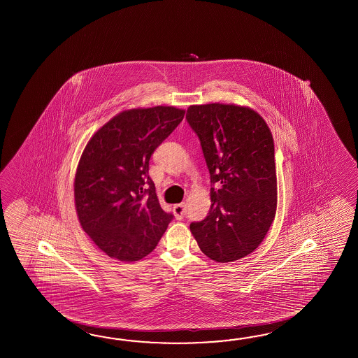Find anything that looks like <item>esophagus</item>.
I'll return each mask as SVG.
<instances>
[{
	"label": "esophagus",
	"mask_w": 358,
	"mask_h": 358,
	"mask_svg": "<svg viewBox=\"0 0 358 358\" xmlns=\"http://www.w3.org/2000/svg\"><path fill=\"white\" fill-rule=\"evenodd\" d=\"M173 211H174L176 219L180 220L185 215V203H178V205L173 206Z\"/></svg>",
	"instance_id": "1"
}]
</instances>
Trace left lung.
<instances>
[{
	"label": "left lung",
	"instance_id": "8db88e82",
	"mask_svg": "<svg viewBox=\"0 0 358 358\" xmlns=\"http://www.w3.org/2000/svg\"><path fill=\"white\" fill-rule=\"evenodd\" d=\"M187 120L201 141L213 184L205 220L190 224L216 262L243 259L266 236L276 213L274 138L264 117L234 103L192 105Z\"/></svg>",
	"mask_w": 358,
	"mask_h": 358
}]
</instances>
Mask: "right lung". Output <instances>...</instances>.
<instances>
[{
	"instance_id": "1",
	"label": "right lung",
	"mask_w": 358,
	"mask_h": 358,
	"mask_svg": "<svg viewBox=\"0 0 358 358\" xmlns=\"http://www.w3.org/2000/svg\"><path fill=\"white\" fill-rule=\"evenodd\" d=\"M184 114L174 106L124 110L85 145L74 179L76 215L108 257L143 259L168 229L173 215L161 208L148 165Z\"/></svg>"
}]
</instances>
